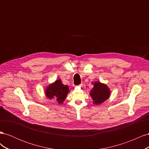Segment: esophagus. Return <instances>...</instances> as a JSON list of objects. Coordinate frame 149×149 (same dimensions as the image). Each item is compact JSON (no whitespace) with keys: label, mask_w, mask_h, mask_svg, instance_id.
Here are the masks:
<instances>
[{"label":"esophagus","mask_w":149,"mask_h":149,"mask_svg":"<svg viewBox=\"0 0 149 149\" xmlns=\"http://www.w3.org/2000/svg\"><path fill=\"white\" fill-rule=\"evenodd\" d=\"M83 86V84H81L79 85V87H80V88H82Z\"/></svg>","instance_id":"1"}]
</instances>
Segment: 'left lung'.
I'll use <instances>...</instances> for the list:
<instances>
[{
  "label": "left lung",
  "instance_id": "obj_1",
  "mask_svg": "<svg viewBox=\"0 0 149 149\" xmlns=\"http://www.w3.org/2000/svg\"><path fill=\"white\" fill-rule=\"evenodd\" d=\"M110 89L105 84L96 81L91 90L90 96L93 100V104L98 105L106 101L110 96Z\"/></svg>",
  "mask_w": 149,
  "mask_h": 149
}]
</instances>
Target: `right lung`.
I'll use <instances>...</instances> for the list:
<instances>
[{
	"instance_id": "1",
	"label": "right lung",
	"mask_w": 149,
	"mask_h": 149,
	"mask_svg": "<svg viewBox=\"0 0 149 149\" xmlns=\"http://www.w3.org/2000/svg\"><path fill=\"white\" fill-rule=\"evenodd\" d=\"M69 92L68 86L63 84L61 79H59L46 88L45 95L49 100L55 99L58 103L61 104L65 101Z\"/></svg>"
}]
</instances>
